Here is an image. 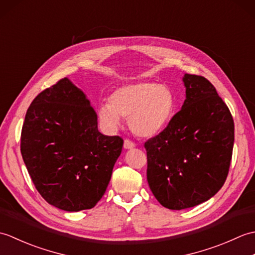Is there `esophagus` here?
I'll return each instance as SVG.
<instances>
[{
	"mask_svg": "<svg viewBox=\"0 0 255 255\" xmlns=\"http://www.w3.org/2000/svg\"><path fill=\"white\" fill-rule=\"evenodd\" d=\"M136 147V144H134L132 141H130V140H128V139H126L124 141V148L125 149H132V148H134Z\"/></svg>",
	"mask_w": 255,
	"mask_h": 255,
	"instance_id": "34e87169",
	"label": "esophagus"
}]
</instances>
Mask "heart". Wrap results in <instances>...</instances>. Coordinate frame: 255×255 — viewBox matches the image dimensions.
Listing matches in <instances>:
<instances>
[{"mask_svg":"<svg viewBox=\"0 0 255 255\" xmlns=\"http://www.w3.org/2000/svg\"><path fill=\"white\" fill-rule=\"evenodd\" d=\"M108 102L110 104H102L97 110L103 126L112 130L119 126L121 117H128L129 128L142 138L163 131L175 111L172 90L153 82L124 85L113 92Z\"/></svg>","mask_w":255,"mask_h":255,"instance_id":"heart-1","label":"heart"}]
</instances>
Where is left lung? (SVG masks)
Here are the masks:
<instances>
[{
  "label": "left lung",
  "mask_w": 255,
  "mask_h": 255,
  "mask_svg": "<svg viewBox=\"0 0 255 255\" xmlns=\"http://www.w3.org/2000/svg\"><path fill=\"white\" fill-rule=\"evenodd\" d=\"M185 101L163 131L144 143L147 180L165 208L181 210L217 194L228 175L235 124L215 86L199 75L183 77Z\"/></svg>",
  "instance_id": "obj_1"
}]
</instances>
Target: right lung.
Here are the masks:
<instances>
[{
  "mask_svg": "<svg viewBox=\"0 0 255 255\" xmlns=\"http://www.w3.org/2000/svg\"><path fill=\"white\" fill-rule=\"evenodd\" d=\"M124 140L105 136L88 97L68 78L42 91L27 110L20 152L47 203L91 209L104 195Z\"/></svg>",
  "mask_w": 255,
  "mask_h": 255,
  "instance_id": "obj_1",
  "label": "right lung"
}]
</instances>
